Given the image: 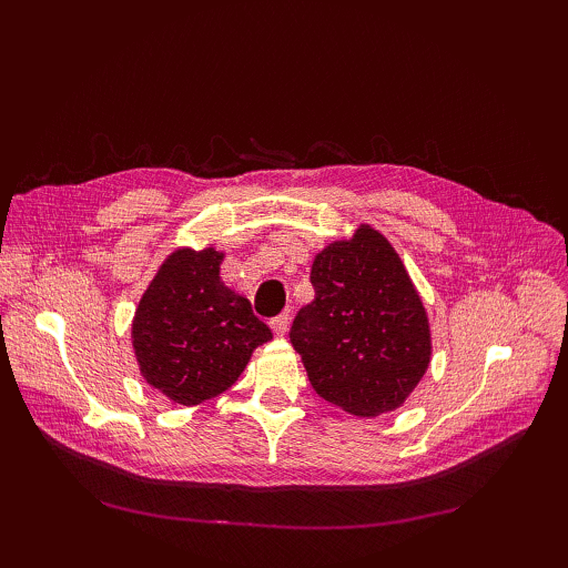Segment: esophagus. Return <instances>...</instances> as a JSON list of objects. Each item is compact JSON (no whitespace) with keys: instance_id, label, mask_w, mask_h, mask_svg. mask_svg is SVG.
Here are the masks:
<instances>
[{"instance_id":"1","label":"esophagus","mask_w":568,"mask_h":568,"mask_svg":"<svg viewBox=\"0 0 568 568\" xmlns=\"http://www.w3.org/2000/svg\"><path fill=\"white\" fill-rule=\"evenodd\" d=\"M288 324H291L288 315H277V317L270 320V326H272L274 336H284L288 332Z\"/></svg>"}]
</instances>
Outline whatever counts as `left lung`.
Instances as JSON below:
<instances>
[{"instance_id": "obj_1", "label": "left lung", "mask_w": 568, "mask_h": 568, "mask_svg": "<svg viewBox=\"0 0 568 568\" xmlns=\"http://www.w3.org/2000/svg\"><path fill=\"white\" fill-rule=\"evenodd\" d=\"M315 301L301 307L291 346L320 398L355 417L405 405L432 365V324L398 251L372 225L313 261Z\"/></svg>"}]
</instances>
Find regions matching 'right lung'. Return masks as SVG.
<instances>
[{"instance_id": "obj_1", "label": "right lung", "mask_w": 568, "mask_h": 568, "mask_svg": "<svg viewBox=\"0 0 568 568\" xmlns=\"http://www.w3.org/2000/svg\"><path fill=\"white\" fill-rule=\"evenodd\" d=\"M222 257L213 246L175 248L132 317V351L144 382L184 407L225 393L253 351L272 338L248 298L220 280Z\"/></svg>"}]
</instances>
